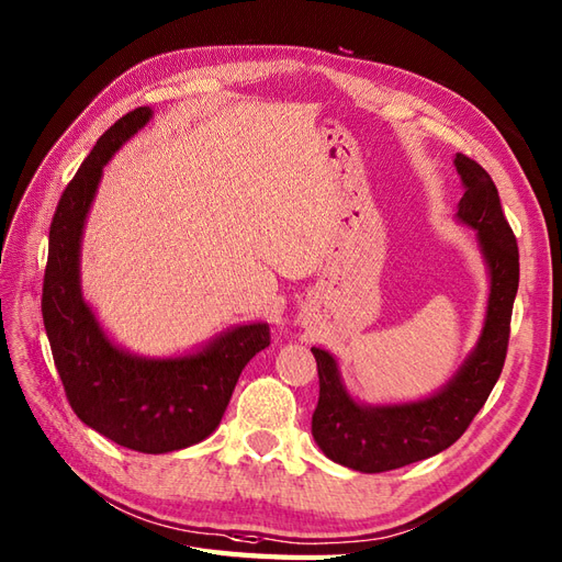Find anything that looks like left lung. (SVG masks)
Instances as JSON below:
<instances>
[{
    "instance_id": "1",
    "label": "left lung",
    "mask_w": 562,
    "mask_h": 562,
    "mask_svg": "<svg viewBox=\"0 0 562 562\" xmlns=\"http://www.w3.org/2000/svg\"><path fill=\"white\" fill-rule=\"evenodd\" d=\"M456 169L464 186L456 216L476 231L491 277L482 336L441 391L398 405L352 401L340 381L334 355L312 348L319 372V403L312 415V436L324 456L344 468L374 474L441 453L470 427L503 372L519 283L517 240L501 210L491 176L468 155H456Z\"/></svg>"
}]
</instances>
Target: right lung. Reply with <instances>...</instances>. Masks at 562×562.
I'll return each mask as SVG.
<instances>
[{
  "mask_svg": "<svg viewBox=\"0 0 562 562\" xmlns=\"http://www.w3.org/2000/svg\"><path fill=\"white\" fill-rule=\"evenodd\" d=\"M153 119L138 106L102 133L66 186L49 226L43 319L68 405L80 422L138 453H171L218 427L238 376L271 344L269 324H243L181 358H140L114 346L80 293V238L102 169Z\"/></svg>",
  "mask_w": 562,
  "mask_h": 562,
  "instance_id": "add662e5",
  "label": "right lung"
}]
</instances>
